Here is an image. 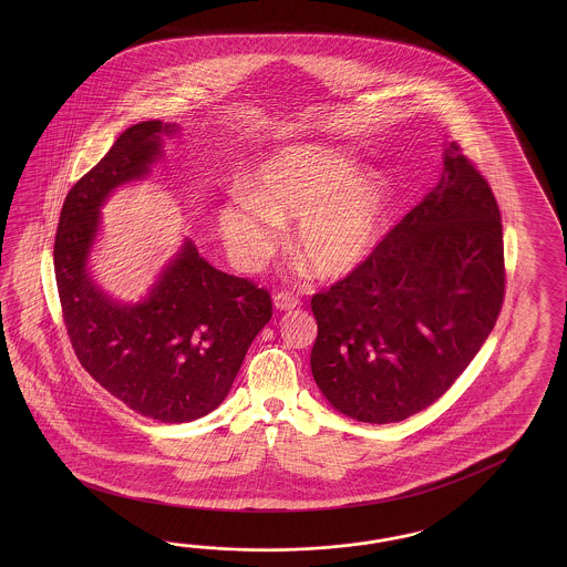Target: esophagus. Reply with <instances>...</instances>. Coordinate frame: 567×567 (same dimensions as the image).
Returning a JSON list of instances; mask_svg holds the SVG:
<instances>
[{
	"instance_id": "esophagus-1",
	"label": "esophagus",
	"mask_w": 567,
	"mask_h": 567,
	"mask_svg": "<svg viewBox=\"0 0 567 567\" xmlns=\"http://www.w3.org/2000/svg\"><path fill=\"white\" fill-rule=\"evenodd\" d=\"M275 306L280 311H291V309L299 308L301 301L289 292H278V295H275Z\"/></svg>"
}]
</instances>
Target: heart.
<instances>
[{
  "label": "heart",
  "instance_id": "1",
  "mask_svg": "<svg viewBox=\"0 0 567 567\" xmlns=\"http://www.w3.org/2000/svg\"><path fill=\"white\" fill-rule=\"evenodd\" d=\"M247 189L218 212L226 249L243 270L270 258L285 223L297 220L295 249L311 270L322 278L351 275L374 254L391 207L382 174L313 143L268 155Z\"/></svg>",
  "mask_w": 567,
  "mask_h": 567
}]
</instances>
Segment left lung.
<instances>
[{
  "instance_id": "obj_1",
  "label": "left lung",
  "mask_w": 567,
  "mask_h": 567,
  "mask_svg": "<svg viewBox=\"0 0 567 567\" xmlns=\"http://www.w3.org/2000/svg\"><path fill=\"white\" fill-rule=\"evenodd\" d=\"M505 292L497 199L457 143L436 187L358 270L311 297V374L347 417L426 410L476 358Z\"/></svg>"
}]
</instances>
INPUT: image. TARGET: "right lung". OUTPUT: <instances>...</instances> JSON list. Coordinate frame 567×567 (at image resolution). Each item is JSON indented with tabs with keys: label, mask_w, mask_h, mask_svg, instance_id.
Segmentation results:
<instances>
[{
	"label": "right lung",
	"mask_w": 567,
	"mask_h": 567,
	"mask_svg": "<svg viewBox=\"0 0 567 567\" xmlns=\"http://www.w3.org/2000/svg\"><path fill=\"white\" fill-rule=\"evenodd\" d=\"M178 131L162 121L128 126L70 189L53 245L76 358L126 408L166 424L214 412L272 318L268 291L216 270L189 237L138 301H121L97 285L91 256L102 237V207L122 187L147 181L164 159V138Z\"/></svg>",
	"instance_id": "1"
}]
</instances>
